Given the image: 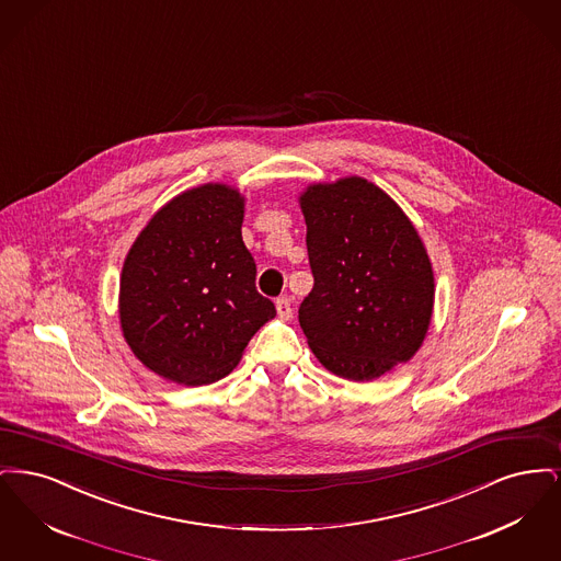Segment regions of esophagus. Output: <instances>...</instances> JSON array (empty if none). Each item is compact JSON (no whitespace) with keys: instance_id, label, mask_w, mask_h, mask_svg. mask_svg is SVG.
<instances>
[{"instance_id":"esophagus-1","label":"esophagus","mask_w":561,"mask_h":561,"mask_svg":"<svg viewBox=\"0 0 561 561\" xmlns=\"http://www.w3.org/2000/svg\"><path fill=\"white\" fill-rule=\"evenodd\" d=\"M275 309H277L279 320L288 321L293 318V302H290V298H286V296L277 298L275 300Z\"/></svg>"}]
</instances>
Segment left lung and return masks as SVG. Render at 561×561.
<instances>
[{"mask_svg": "<svg viewBox=\"0 0 561 561\" xmlns=\"http://www.w3.org/2000/svg\"><path fill=\"white\" fill-rule=\"evenodd\" d=\"M313 290L298 309L321 366L368 382L423 347L435 302L427 248L398 202L362 176L298 195Z\"/></svg>", "mask_w": 561, "mask_h": 561, "instance_id": "8db88e82", "label": "left lung"}]
</instances>
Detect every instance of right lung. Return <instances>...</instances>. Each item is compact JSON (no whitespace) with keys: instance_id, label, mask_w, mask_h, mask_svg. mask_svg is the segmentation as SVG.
<instances>
[{"instance_id":"right-lung-1","label":"right lung","mask_w":561,"mask_h":561,"mask_svg":"<svg viewBox=\"0 0 561 561\" xmlns=\"http://www.w3.org/2000/svg\"><path fill=\"white\" fill-rule=\"evenodd\" d=\"M245 197L206 183L163 204L134 240L119 275L122 334L142 366L179 385H210L240 364L275 318L256 293L241 240Z\"/></svg>"}]
</instances>
